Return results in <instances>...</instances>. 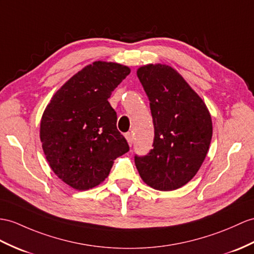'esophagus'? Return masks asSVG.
<instances>
[{
    "label": "esophagus",
    "instance_id": "esophagus-1",
    "mask_svg": "<svg viewBox=\"0 0 254 254\" xmlns=\"http://www.w3.org/2000/svg\"><path fill=\"white\" fill-rule=\"evenodd\" d=\"M125 137H126L127 141H128V143H129V145H132V143H133V141H134V139H133V135H132V133H131V132H127V133L125 134Z\"/></svg>",
    "mask_w": 254,
    "mask_h": 254
}]
</instances>
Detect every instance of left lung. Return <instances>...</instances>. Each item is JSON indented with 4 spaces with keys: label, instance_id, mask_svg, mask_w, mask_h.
<instances>
[{
    "label": "left lung",
    "instance_id": "8db88e82",
    "mask_svg": "<svg viewBox=\"0 0 254 254\" xmlns=\"http://www.w3.org/2000/svg\"><path fill=\"white\" fill-rule=\"evenodd\" d=\"M138 77L150 100L153 148L134 155L135 167L148 187L174 190L199 170L212 138L211 116L200 97L171 66L148 64Z\"/></svg>",
    "mask_w": 254,
    "mask_h": 254
}]
</instances>
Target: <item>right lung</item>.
Here are the masks:
<instances>
[{"label": "right lung", "mask_w": 254, "mask_h": 254, "mask_svg": "<svg viewBox=\"0 0 254 254\" xmlns=\"http://www.w3.org/2000/svg\"><path fill=\"white\" fill-rule=\"evenodd\" d=\"M129 73L128 66L96 61L67 80L44 111L40 135L46 159L73 189L97 187L129 151L108 101Z\"/></svg>", "instance_id": "right-lung-1"}]
</instances>
